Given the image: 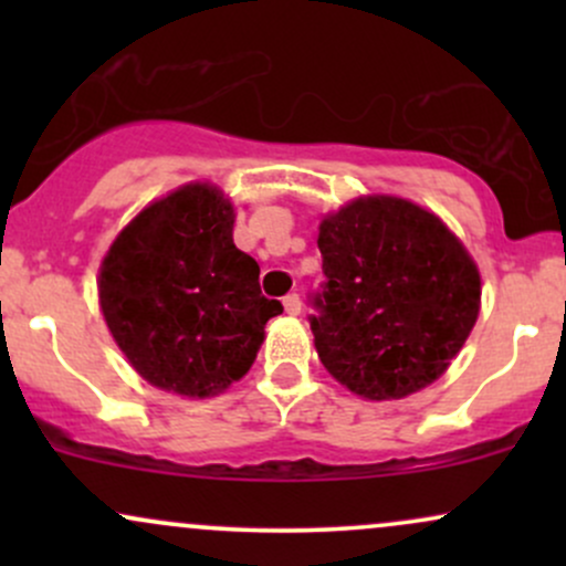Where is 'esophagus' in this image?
<instances>
[{"label":"esophagus","mask_w":566,"mask_h":566,"mask_svg":"<svg viewBox=\"0 0 566 566\" xmlns=\"http://www.w3.org/2000/svg\"><path fill=\"white\" fill-rule=\"evenodd\" d=\"M301 308H303L301 295H297V292H290V295L284 297V311H287L290 316H297V314H301Z\"/></svg>","instance_id":"34e87169"}]
</instances>
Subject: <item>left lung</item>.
I'll return each instance as SVG.
<instances>
[{"instance_id": "8db88e82", "label": "left lung", "mask_w": 566, "mask_h": 566, "mask_svg": "<svg viewBox=\"0 0 566 566\" xmlns=\"http://www.w3.org/2000/svg\"><path fill=\"white\" fill-rule=\"evenodd\" d=\"M324 282L308 316L322 365L365 399H405L450 367L479 316L482 282L433 212L365 197L319 226Z\"/></svg>"}]
</instances>
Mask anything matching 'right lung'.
I'll use <instances>...</instances> for the list:
<instances>
[{"label":"right lung","mask_w":566,"mask_h":566,"mask_svg":"<svg viewBox=\"0 0 566 566\" xmlns=\"http://www.w3.org/2000/svg\"><path fill=\"white\" fill-rule=\"evenodd\" d=\"M261 265L233 244V207L191 184L154 201L116 237L97 292L116 346L151 386L212 396L255 361L282 303L261 292Z\"/></svg>","instance_id":"1"}]
</instances>
